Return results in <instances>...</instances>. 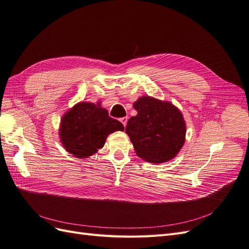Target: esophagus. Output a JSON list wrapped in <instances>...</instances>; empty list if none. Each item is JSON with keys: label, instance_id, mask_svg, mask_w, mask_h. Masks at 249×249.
I'll return each instance as SVG.
<instances>
[{"label": "esophagus", "instance_id": "34e87169", "mask_svg": "<svg viewBox=\"0 0 249 249\" xmlns=\"http://www.w3.org/2000/svg\"><path fill=\"white\" fill-rule=\"evenodd\" d=\"M119 120H120V122H122V124H124V126H125V125H126V123H127V116L122 117Z\"/></svg>", "mask_w": 249, "mask_h": 249}]
</instances>
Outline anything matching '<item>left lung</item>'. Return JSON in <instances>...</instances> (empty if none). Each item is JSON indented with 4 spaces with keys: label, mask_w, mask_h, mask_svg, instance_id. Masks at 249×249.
Segmentation results:
<instances>
[{
    "label": "left lung",
    "mask_w": 249,
    "mask_h": 249,
    "mask_svg": "<svg viewBox=\"0 0 249 249\" xmlns=\"http://www.w3.org/2000/svg\"><path fill=\"white\" fill-rule=\"evenodd\" d=\"M137 111L127 122L125 133L135 153L149 163L177 157L186 140V123L180 110L168 101L143 95L133 104Z\"/></svg>",
    "instance_id": "obj_1"
}]
</instances>
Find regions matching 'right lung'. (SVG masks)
I'll list each match as a JSON object with an SVG mask.
<instances>
[{"instance_id":"1","label":"right lung","mask_w":249,"mask_h":249,"mask_svg":"<svg viewBox=\"0 0 249 249\" xmlns=\"http://www.w3.org/2000/svg\"><path fill=\"white\" fill-rule=\"evenodd\" d=\"M101 105V102H79L64 113L60 122V141L78 159L96 154L110 134L124 130V124L111 118Z\"/></svg>"}]
</instances>
